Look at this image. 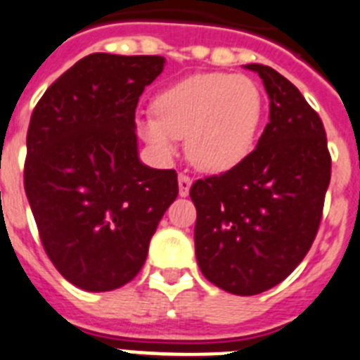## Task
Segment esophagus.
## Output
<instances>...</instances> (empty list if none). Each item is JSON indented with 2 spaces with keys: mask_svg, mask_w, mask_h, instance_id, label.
<instances>
[{
  "mask_svg": "<svg viewBox=\"0 0 360 360\" xmlns=\"http://www.w3.org/2000/svg\"><path fill=\"white\" fill-rule=\"evenodd\" d=\"M177 181H179V195L186 198L190 192V186H192V177L186 176V174H179Z\"/></svg>",
  "mask_w": 360,
  "mask_h": 360,
  "instance_id": "1",
  "label": "esophagus"
}]
</instances>
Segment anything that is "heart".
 <instances>
[{
  "instance_id": "obj_1",
  "label": "heart",
  "mask_w": 360,
  "mask_h": 360,
  "mask_svg": "<svg viewBox=\"0 0 360 360\" xmlns=\"http://www.w3.org/2000/svg\"><path fill=\"white\" fill-rule=\"evenodd\" d=\"M154 112L139 117L136 130L159 158H174L179 139L186 137V154L195 167L226 172L252 154L264 98L252 77L205 72L162 89L154 99Z\"/></svg>"
}]
</instances>
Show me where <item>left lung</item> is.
Masks as SVG:
<instances>
[{
	"label": "left lung",
	"instance_id": "obj_1",
	"mask_svg": "<svg viewBox=\"0 0 360 360\" xmlns=\"http://www.w3.org/2000/svg\"><path fill=\"white\" fill-rule=\"evenodd\" d=\"M257 72L270 123L239 167L192 184L195 257L206 279L236 295L284 281L317 236L331 176L326 132L295 85L266 65Z\"/></svg>",
	"mask_w": 360,
	"mask_h": 360
}]
</instances>
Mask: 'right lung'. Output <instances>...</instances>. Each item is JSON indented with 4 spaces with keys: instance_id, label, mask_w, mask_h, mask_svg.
<instances>
[{
    "instance_id": "1",
    "label": "right lung",
    "mask_w": 360,
    "mask_h": 360,
    "mask_svg": "<svg viewBox=\"0 0 360 360\" xmlns=\"http://www.w3.org/2000/svg\"><path fill=\"white\" fill-rule=\"evenodd\" d=\"M161 56L90 54L37 101L27 132L25 192L46 255L68 283L110 292L139 274L176 170L139 161L136 108Z\"/></svg>"
}]
</instances>
